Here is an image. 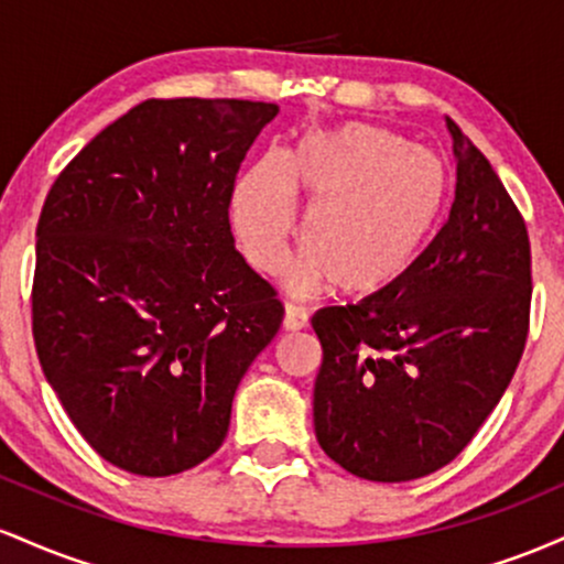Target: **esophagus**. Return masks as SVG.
Returning <instances> with one entry per match:
<instances>
[{"label":"esophagus","instance_id":"obj_1","mask_svg":"<svg viewBox=\"0 0 564 564\" xmlns=\"http://www.w3.org/2000/svg\"><path fill=\"white\" fill-rule=\"evenodd\" d=\"M283 328L286 332H302V328H307V310L289 302L286 313H283Z\"/></svg>","mask_w":564,"mask_h":564}]
</instances>
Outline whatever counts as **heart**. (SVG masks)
<instances>
[{
	"label": "heart",
	"mask_w": 564,
	"mask_h": 564,
	"mask_svg": "<svg viewBox=\"0 0 564 564\" xmlns=\"http://www.w3.org/2000/svg\"><path fill=\"white\" fill-rule=\"evenodd\" d=\"M448 191V164L437 153L349 121L307 132L275 164L251 166L236 185L232 223L249 262L270 273L294 228L291 198H302L307 209L304 246L291 270L294 286L373 296L411 273Z\"/></svg>",
	"instance_id": "heart-1"
}]
</instances>
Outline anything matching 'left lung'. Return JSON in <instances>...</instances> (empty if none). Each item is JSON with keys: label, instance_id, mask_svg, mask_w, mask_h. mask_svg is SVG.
<instances>
[{"label": "left lung", "instance_id": "8db88e82", "mask_svg": "<svg viewBox=\"0 0 564 564\" xmlns=\"http://www.w3.org/2000/svg\"><path fill=\"white\" fill-rule=\"evenodd\" d=\"M456 198L403 281L323 307L315 437L373 482L432 475L458 456L507 392L530 326L525 219L456 121Z\"/></svg>", "mask_w": 564, "mask_h": 564}]
</instances>
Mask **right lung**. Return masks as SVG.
Returning <instances> with one entry per match:
<instances>
[{"label": "right lung", "instance_id": "add662e5", "mask_svg": "<svg viewBox=\"0 0 564 564\" xmlns=\"http://www.w3.org/2000/svg\"><path fill=\"white\" fill-rule=\"evenodd\" d=\"M275 102L145 100L57 174L31 289L44 377L113 467L170 477L209 458L232 394L283 321L230 232L241 161Z\"/></svg>", "mask_w": 564, "mask_h": 564}]
</instances>
